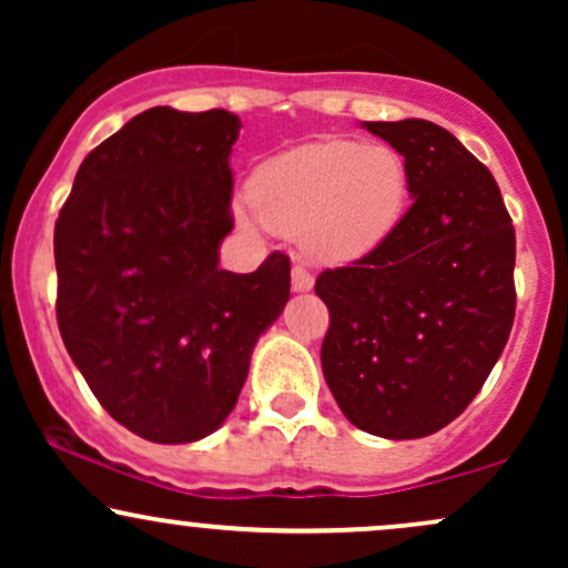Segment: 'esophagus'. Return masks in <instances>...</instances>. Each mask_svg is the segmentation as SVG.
Instances as JSON below:
<instances>
[{"mask_svg": "<svg viewBox=\"0 0 568 568\" xmlns=\"http://www.w3.org/2000/svg\"><path fill=\"white\" fill-rule=\"evenodd\" d=\"M312 285H315V277H312V272L306 270L304 264H293L291 288L296 293H304V291H312Z\"/></svg>", "mask_w": 568, "mask_h": 568, "instance_id": "1", "label": "esophagus"}]
</instances>
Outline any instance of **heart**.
Segmentation results:
<instances>
[{"mask_svg": "<svg viewBox=\"0 0 568 568\" xmlns=\"http://www.w3.org/2000/svg\"><path fill=\"white\" fill-rule=\"evenodd\" d=\"M247 197L270 230L302 234L325 262H349L379 247L406 216L410 168L389 143L315 141L258 168Z\"/></svg>", "mask_w": 568, "mask_h": 568, "instance_id": "obj_1", "label": "heart"}]
</instances>
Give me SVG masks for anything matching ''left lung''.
Returning <instances> with one entry per match:
<instances>
[{"label":"left lung","instance_id":"1","mask_svg":"<svg viewBox=\"0 0 568 568\" xmlns=\"http://www.w3.org/2000/svg\"><path fill=\"white\" fill-rule=\"evenodd\" d=\"M363 128L408 160L414 202L379 247L317 277L323 376L357 429L425 438L470 406L505 349L515 230L494 175L446 128Z\"/></svg>","mask_w":568,"mask_h":568}]
</instances>
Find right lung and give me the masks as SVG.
<instances>
[{
	"label": "right lung",
	"mask_w": 568,
	"mask_h": 568,
	"mask_svg": "<svg viewBox=\"0 0 568 568\" xmlns=\"http://www.w3.org/2000/svg\"><path fill=\"white\" fill-rule=\"evenodd\" d=\"M240 128L224 109H146L84 158L55 221L63 344L98 403L152 443L224 425L291 296L283 253L219 270Z\"/></svg>",
	"instance_id": "1"
}]
</instances>
